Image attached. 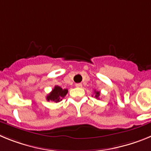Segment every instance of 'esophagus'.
I'll return each mask as SVG.
<instances>
[{"label":"esophagus","mask_w":151,"mask_h":151,"mask_svg":"<svg viewBox=\"0 0 151 151\" xmlns=\"http://www.w3.org/2000/svg\"><path fill=\"white\" fill-rule=\"evenodd\" d=\"M76 87H77V88H82V83H77V84H76Z\"/></svg>","instance_id":"obj_1"}]
</instances>
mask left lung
<instances>
[{
	"label": "left lung",
	"mask_w": 151,
	"mask_h": 151,
	"mask_svg": "<svg viewBox=\"0 0 151 151\" xmlns=\"http://www.w3.org/2000/svg\"><path fill=\"white\" fill-rule=\"evenodd\" d=\"M94 94H95V96L94 97L97 99H99V97H100V91H94Z\"/></svg>",
	"instance_id": "8db88e82"
}]
</instances>
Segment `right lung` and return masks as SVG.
Returning a JSON list of instances; mask_svg holds the SVG:
<instances>
[{
  "instance_id": "add662e5",
  "label": "right lung",
  "mask_w": 151,
  "mask_h": 151,
  "mask_svg": "<svg viewBox=\"0 0 151 151\" xmlns=\"http://www.w3.org/2000/svg\"><path fill=\"white\" fill-rule=\"evenodd\" d=\"M67 93V89H63L62 88L57 85V86L54 88V89L52 90V91L50 92V94H47L46 99L47 101H51L55 103L60 102V101H62L63 98L66 95Z\"/></svg>"
}]
</instances>
